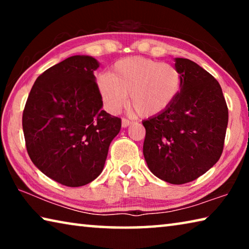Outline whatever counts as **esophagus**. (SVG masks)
Returning a JSON list of instances; mask_svg holds the SVG:
<instances>
[{"label":"esophagus","instance_id":"esophagus-1","mask_svg":"<svg viewBox=\"0 0 249 249\" xmlns=\"http://www.w3.org/2000/svg\"><path fill=\"white\" fill-rule=\"evenodd\" d=\"M130 124H132V121H129L127 119H122V126H123V127H127Z\"/></svg>","mask_w":249,"mask_h":249}]
</instances>
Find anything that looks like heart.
<instances>
[{
	"label": "heart",
	"instance_id": "heart-1",
	"mask_svg": "<svg viewBox=\"0 0 249 249\" xmlns=\"http://www.w3.org/2000/svg\"><path fill=\"white\" fill-rule=\"evenodd\" d=\"M182 73L175 65L142 57H130L113 65L111 72L96 78V88L105 108L120 112L126 102L138 115L161 114L179 98Z\"/></svg>",
	"mask_w": 249,
	"mask_h": 249
}]
</instances>
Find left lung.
Returning a JSON list of instances; mask_svg holds the SVG:
<instances>
[{
    "mask_svg": "<svg viewBox=\"0 0 249 249\" xmlns=\"http://www.w3.org/2000/svg\"><path fill=\"white\" fill-rule=\"evenodd\" d=\"M175 66L182 73V90L169 108L142 122V153L156 177L183 184L205 174L220 159L229 108L212 74L189 59L176 58Z\"/></svg>",
    "mask_w": 249,
    "mask_h": 249,
    "instance_id": "1",
    "label": "left lung"
}]
</instances>
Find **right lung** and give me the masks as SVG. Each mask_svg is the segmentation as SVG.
Segmentation results:
<instances>
[{
  "mask_svg": "<svg viewBox=\"0 0 249 249\" xmlns=\"http://www.w3.org/2000/svg\"><path fill=\"white\" fill-rule=\"evenodd\" d=\"M90 56H72L36 79L23 111V132L38 169L67 187H81L102 172L120 117L103 109Z\"/></svg>",
  "mask_w": 249,
  "mask_h": 249,
  "instance_id": "1",
  "label": "right lung"
}]
</instances>
